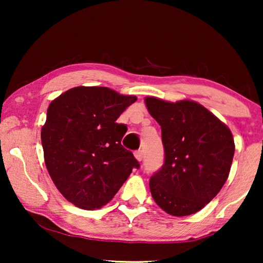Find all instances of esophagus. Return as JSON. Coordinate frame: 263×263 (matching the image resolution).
<instances>
[{"label":"esophagus","mask_w":263,"mask_h":263,"mask_svg":"<svg viewBox=\"0 0 263 263\" xmlns=\"http://www.w3.org/2000/svg\"><path fill=\"white\" fill-rule=\"evenodd\" d=\"M134 156L136 158V160L141 161L142 158H143V154H142V151H136V152L134 153Z\"/></svg>","instance_id":"1"}]
</instances>
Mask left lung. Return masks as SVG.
Masks as SVG:
<instances>
[{"label":"left lung","mask_w":263,"mask_h":263,"mask_svg":"<svg viewBox=\"0 0 263 263\" xmlns=\"http://www.w3.org/2000/svg\"><path fill=\"white\" fill-rule=\"evenodd\" d=\"M147 110L161 127L165 159L149 179L153 200L175 217L196 213L225 184L235 141L228 125L193 100L147 97Z\"/></svg>","instance_id":"left-lung-1"}]
</instances>
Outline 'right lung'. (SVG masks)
I'll return each mask as SVG.
<instances>
[{"label":"right lung","mask_w":263,"mask_h":263,"mask_svg":"<svg viewBox=\"0 0 263 263\" xmlns=\"http://www.w3.org/2000/svg\"><path fill=\"white\" fill-rule=\"evenodd\" d=\"M135 100L107 87L79 86L50 103L41 134L45 165L56 188L77 207H103L140 167L121 145L127 125L116 122Z\"/></svg>","instance_id":"add662e5"}]
</instances>
